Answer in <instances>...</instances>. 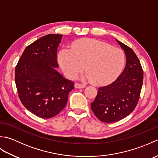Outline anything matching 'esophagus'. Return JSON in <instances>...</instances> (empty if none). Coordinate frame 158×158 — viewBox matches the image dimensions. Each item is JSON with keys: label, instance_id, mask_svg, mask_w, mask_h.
Segmentation results:
<instances>
[{"label": "esophagus", "instance_id": "34e87169", "mask_svg": "<svg viewBox=\"0 0 158 158\" xmlns=\"http://www.w3.org/2000/svg\"><path fill=\"white\" fill-rule=\"evenodd\" d=\"M75 87L76 88H85V85L81 84V83H76L75 84Z\"/></svg>", "mask_w": 158, "mask_h": 158}]
</instances>
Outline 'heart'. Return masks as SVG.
<instances>
[{
  "mask_svg": "<svg viewBox=\"0 0 158 158\" xmlns=\"http://www.w3.org/2000/svg\"><path fill=\"white\" fill-rule=\"evenodd\" d=\"M60 51L58 61L69 78H74L85 68L94 84L105 85L115 80L123 70L126 56L122 50L98 40L85 39Z\"/></svg>",
  "mask_w": 158,
  "mask_h": 158,
  "instance_id": "heart-1",
  "label": "heart"
}]
</instances>
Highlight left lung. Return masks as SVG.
<instances>
[{"label": "left lung", "instance_id": "1", "mask_svg": "<svg viewBox=\"0 0 158 158\" xmlns=\"http://www.w3.org/2000/svg\"><path fill=\"white\" fill-rule=\"evenodd\" d=\"M126 56L122 73L110 84L100 87L91 109L102 122L110 123L123 119L138 104L143 81V70L136 53L128 46L116 40Z\"/></svg>", "mask_w": 158, "mask_h": 158}]
</instances>
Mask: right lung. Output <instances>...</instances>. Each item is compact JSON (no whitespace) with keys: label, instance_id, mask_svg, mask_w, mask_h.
Listing matches in <instances>:
<instances>
[{"label":"right lung","instance_id":"right-lung-1","mask_svg":"<svg viewBox=\"0 0 158 158\" xmlns=\"http://www.w3.org/2000/svg\"><path fill=\"white\" fill-rule=\"evenodd\" d=\"M62 35H45L26 48L15 70V81L22 105L34 115L49 119L66 105L74 83L56 68Z\"/></svg>","mask_w":158,"mask_h":158}]
</instances>
